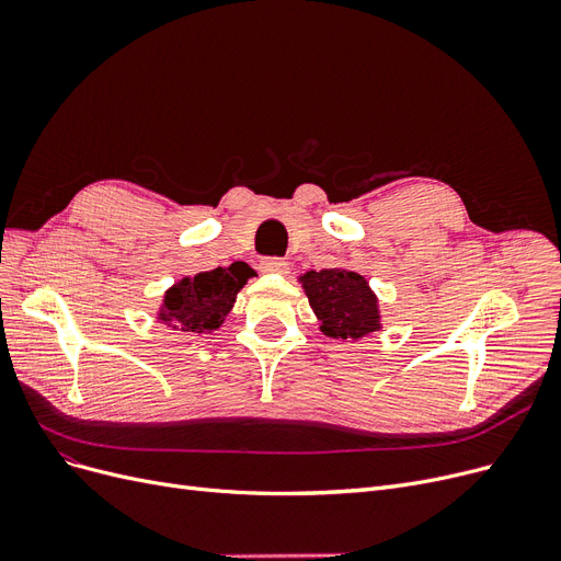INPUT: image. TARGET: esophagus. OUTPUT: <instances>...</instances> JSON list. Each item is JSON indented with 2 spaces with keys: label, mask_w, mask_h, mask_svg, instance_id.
I'll list each match as a JSON object with an SVG mask.
<instances>
[{
  "label": "esophagus",
  "mask_w": 561,
  "mask_h": 561,
  "mask_svg": "<svg viewBox=\"0 0 561 561\" xmlns=\"http://www.w3.org/2000/svg\"><path fill=\"white\" fill-rule=\"evenodd\" d=\"M259 271L261 273H275V275H284L286 271H288V263L284 261V259H279V256H267V259H263L261 263H259Z\"/></svg>",
  "instance_id": "obj_1"
}]
</instances>
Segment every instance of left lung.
Returning a JSON list of instances; mask_svg holds the SVG:
<instances>
[{"label": "left lung", "mask_w": 561, "mask_h": 561, "mask_svg": "<svg viewBox=\"0 0 561 561\" xmlns=\"http://www.w3.org/2000/svg\"><path fill=\"white\" fill-rule=\"evenodd\" d=\"M302 286L325 334L359 339L378 330L376 298L362 275L325 267L321 273L309 271L302 277Z\"/></svg>", "instance_id": "1"}]
</instances>
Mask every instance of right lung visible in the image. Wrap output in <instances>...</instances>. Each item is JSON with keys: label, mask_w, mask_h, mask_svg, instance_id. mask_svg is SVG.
<instances>
[{"label": "right lung", "mask_w": 561, "mask_h": 561, "mask_svg": "<svg viewBox=\"0 0 561 561\" xmlns=\"http://www.w3.org/2000/svg\"><path fill=\"white\" fill-rule=\"evenodd\" d=\"M252 267H213L208 273L185 277L164 296V321H174L181 330L202 334L222 325L236 294L250 277Z\"/></svg>", "instance_id": "1"}]
</instances>
